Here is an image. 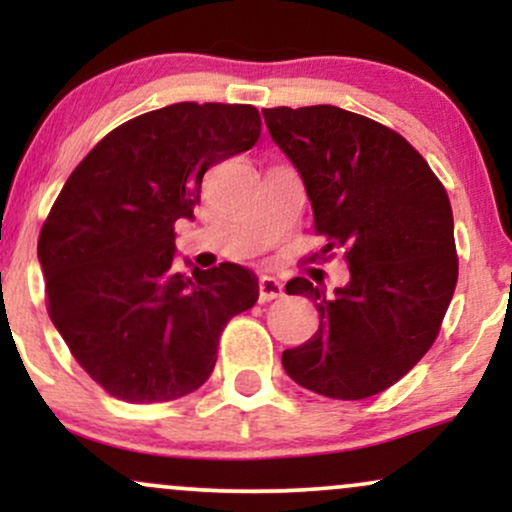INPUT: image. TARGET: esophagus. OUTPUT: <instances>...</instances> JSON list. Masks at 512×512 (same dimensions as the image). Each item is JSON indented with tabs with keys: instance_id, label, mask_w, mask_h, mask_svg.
I'll return each mask as SVG.
<instances>
[{
	"instance_id": "34e87169",
	"label": "esophagus",
	"mask_w": 512,
	"mask_h": 512,
	"mask_svg": "<svg viewBox=\"0 0 512 512\" xmlns=\"http://www.w3.org/2000/svg\"><path fill=\"white\" fill-rule=\"evenodd\" d=\"M260 303H269V301H274V298H281L284 296V286L279 284V281L274 279V276H262L260 279Z\"/></svg>"
}]
</instances>
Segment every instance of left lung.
I'll return each instance as SVG.
<instances>
[{"instance_id":"left-lung-1","label":"left lung","mask_w":512,"mask_h":512,"mask_svg":"<svg viewBox=\"0 0 512 512\" xmlns=\"http://www.w3.org/2000/svg\"><path fill=\"white\" fill-rule=\"evenodd\" d=\"M279 149L313 204L320 255L344 252L349 284L327 293L305 276L320 327L281 356L291 380L332 399H366L395 385L436 342L457 284L448 192L395 129L334 108H264Z\"/></svg>"}]
</instances>
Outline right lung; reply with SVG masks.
Returning <instances> with one entry per match:
<instances>
[{
	"label": "right lung",
	"instance_id": "1",
	"mask_svg": "<svg viewBox=\"0 0 512 512\" xmlns=\"http://www.w3.org/2000/svg\"><path fill=\"white\" fill-rule=\"evenodd\" d=\"M257 108L175 103L132 117L88 151L40 228L52 325L108 395L132 404L195 392L223 327L257 303L233 262L180 274L175 221L192 219L204 173L260 139Z\"/></svg>",
	"mask_w": 512,
	"mask_h": 512
}]
</instances>
